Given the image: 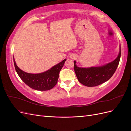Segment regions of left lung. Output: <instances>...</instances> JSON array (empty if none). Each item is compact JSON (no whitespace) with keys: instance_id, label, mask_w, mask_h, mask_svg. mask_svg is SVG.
Segmentation results:
<instances>
[{"instance_id":"obj_1","label":"left lung","mask_w":131,"mask_h":131,"mask_svg":"<svg viewBox=\"0 0 131 131\" xmlns=\"http://www.w3.org/2000/svg\"><path fill=\"white\" fill-rule=\"evenodd\" d=\"M121 47L118 56L112 62L101 67L80 68L74 61V71L79 81L86 86L93 87L100 85L112 78L120 62Z\"/></svg>"}]
</instances>
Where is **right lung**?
Segmentation results:
<instances>
[{
    "mask_svg": "<svg viewBox=\"0 0 131 131\" xmlns=\"http://www.w3.org/2000/svg\"><path fill=\"white\" fill-rule=\"evenodd\" d=\"M66 60V59H64L45 72L30 74L23 72L19 69L14 57L15 68L19 78L30 88L38 91H47L54 88L57 83L59 72Z\"/></svg>",
    "mask_w": 131,
    "mask_h": 131,
    "instance_id": "add662e5",
    "label": "right lung"
}]
</instances>
